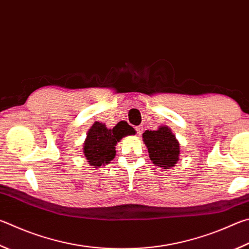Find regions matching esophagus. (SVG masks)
<instances>
[{
    "label": "esophagus",
    "mask_w": 249,
    "mask_h": 249,
    "mask_svg": "<svg viewBox=\"0 0 249 249\" xmlns=\"http://www.w3.org/2000/svg\"><path fill=\"white\" fill-rule=\"evenodd\" d=\"M136 130H137V134L140 136V135H142V132H143V127H142V126H137Z\"/></svg>",
    "instance_id": "1"
}]
</instances>
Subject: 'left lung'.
Wrapping results in <instances>:
<instances>
[{
	"label": "left lung",
	"mask_w": 249,
	"mask_h": 249,
	"mask_svg": "<svg viewBox=\"0 0 249 249\" xmlns=\"http://www.w3.org/2000/svg\"><path fill=\"white\" fill-rule=\"evenodd\" d=\"M142 140L152 163L162 169H171L179 160V142L166 125L157 130H146Z\"/></svg>",
	"instance_id": "8db88e82"
}]
</instances>
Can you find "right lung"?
Returning a JSON list of instances; mask_svg holds the SVG:
<instances>
[{
    "mask_svg": "<svg viewBox=\"0 0 249 249\" xmlns=\"http://www.w3.org/2000/svg\"><path fill=\"white\" fill-rule=\"evenodd\" d=\"M135 134L136 130L126 122H120L113 128H107L100 122H94L84 142V155L87 162L93 168L110 163L115 157L116 143L123 137Z\"/></svg>",
    "mask_w": 249,
    "mask_h": 249,
    "instance_id": "1",
    "label": "right lung"
}]
</instances>
